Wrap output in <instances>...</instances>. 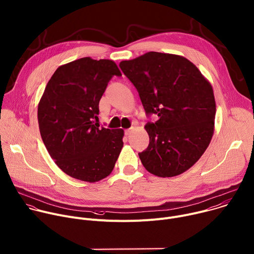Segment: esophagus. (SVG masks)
Listing matches in <instances>:
<instances>
[{
    "label": "esophagus",
    "instance_id": "obj_1",
    "mask_svg": "<svg viewBox=\"0 0 254 254\" xmlns=\"http://www.w3.org/2000/svg\"><path fill=\"white\" fill-rule=\"evenodd\" d=\"M134 130V127H131V128H129V129H127V130H125V135L126 136H129L131 133H132V131Z\"/></svg>",
    "mask_w": 254,
    "mask_h": 254
}]
</instances>
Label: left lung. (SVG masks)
Returning a JSON list of instances; mask_svg holds the SVG:
<instances>
[{"label":"left lung","instance_id":"8db88e82","mask_svg":"<svg viewBox=\"0 0 254 254\" xmlns=\"http://www.w3.org/2000/svg\"><path fill=\"white\" fill-rule=\"evenodd\" d=\"M137 89L147 114V149L139 153L145 169L173 177L191 168L207 149L213 133L216 104L210 82L188 59L148 52L119 64Z\"/></svg>","mask_w":254,"mask_h":254}]
</instances>
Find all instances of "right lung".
Here are the masks:
<instances>
[{
    "instance_id": "right-lung-1",
    "label": "right lung",
    "mask_w": 254,
    "mask_h": 254,
    "mask_svg": "<svg viewBox=\"0 0 254 254\" xmlns=\"http://www.w3.org/2000/svg\"><path fill=\"white\" fill-rule=\"evenodd\" d=\"M121 76L112 60L81 58L60 66L38 105L42 140L67 175L94 183L113 170L123 147V129L94 124L110 79Z\"/></svg>"
}]
</instances>
